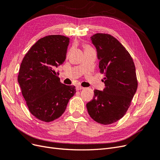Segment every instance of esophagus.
I'll return each instance as SVG.
<instances>
[{
    "label": "esophagus",
    "instance_id": "obj_1",
    "mask_svg": "<svg viewBox=\"0 0 160 160\" xmlns=\"http://www.w3.org/2000/svg\"><path fill=\"white\" fill-rule=\"evenodd\" d=\"M84 89V88H83V87H81V86H79V85H77L76 87L77 90H81V89Z\"/></svg>",
    "mask_w": 160,
    "mask_h": 160
}]
</instances>
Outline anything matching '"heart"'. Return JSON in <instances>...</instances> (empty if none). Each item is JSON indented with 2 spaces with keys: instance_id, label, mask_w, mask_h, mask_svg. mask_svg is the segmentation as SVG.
Here are the masks:
<instances>
[{
  "instance_id": "obj_1",
  "label": "heart",
  "mask_w": 160,
  "mask_h": 160,
  "mask_svg": "<svg viewBox=\"0 0 160 160\" xmlns=\"http://www.w3.org/2000/svg\"><path fill=\"white\" fill-rule=\"evenodd\" d=\"M88 48H90V47H85V49H88Z\"/></svg>"
}]
</instances>
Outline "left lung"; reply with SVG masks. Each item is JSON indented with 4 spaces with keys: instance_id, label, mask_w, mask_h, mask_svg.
<instances>
[{
    "instance_id": "left-lung-1",
    "label": "left lung",
    "mask_w": 160,
    "mask_h": 160,
    "mask_svg": "<svg viewBox=\"0 0 160 160\" xmlns=\"http://www.w3.org/2000/svg\"><path fill=\"white\" fill-rule=\"evenodd\" d=\"M95 47L105 88L94 90L93 98L87 103L90 117L96 122L109 125L122 118L137 91L135 67L129 52L115 37L97 33L91 37Z\"/></svg>"
}]
</instances>
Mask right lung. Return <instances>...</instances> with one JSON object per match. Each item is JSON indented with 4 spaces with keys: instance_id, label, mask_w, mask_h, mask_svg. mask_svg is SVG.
Here are the masks:
<instances>
[{
    "instance_id": "1",
    "label": "right lung",
    "mask_w": 160,
    "mask_h": 160,
    "mask_svg": "<svg viewBox=\"0 0 160 160\" xmlns=\"http://www.w3.org/2000/svg\"><path fill=\"white\" fill-rule=\"evenodd\" d=\"M69 38L49 35L40 38L26 53L18 82L28 110L38 119L50 122L65 112L76 93L75 86L61 83L55 71L66 59Z\"/></svg>"
}]
</instances>
